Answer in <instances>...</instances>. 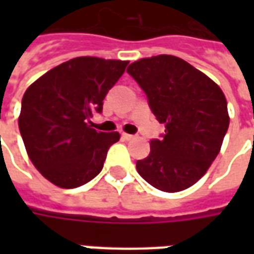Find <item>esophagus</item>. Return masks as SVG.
I'll list each match as a JSON object with an SVG mask.
<instances>
[{"instance_id":"1","label":"esophagus","mask_w":254,"mask_h":254,"mask_svg":"<svg viewBox=\"0 0 254 254\" xmlns=\"http://www.w3.org/2000/svg\"><path fill=\"white\" fill-rule=\"evenodd\" d=\"M122 138L124 140H132V138H134V136L133 134H127V133H122Z\"/></svg>"}]
</instances>
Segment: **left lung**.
I'll use <instances>...</instances> for the list:
<instances>
[{"label": "left lung", "mask_w": 254, "mask_h": 254, "mask_svg": "<svg viewBox=\"0 0 254 254\" xmlns=\"http://www.w3.org/2000/svg\"><path fill=\"white\" fill-rule=\"evenodd\" d=\"M127 72L166 127L160 138L149 141L148 156L136 162L138 174L163 191L191 187L218 156L229 129L222 89L190 64L167 54L138 60Z\"/></svg>", "instance_id": "8db88e82"}]
</instances>
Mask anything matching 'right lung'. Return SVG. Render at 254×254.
I'll return each instance as SVG.
<instances>
[{
	"label": "right lung",
	"instance_id": "obj_1",
	"mask_svg": "<svg viewBox=\"0 0 254 254\" xmlns=\"http://www.w3.org/2000/svg\"><path fill=\"white\" fill-rule=\"evenodd\" d=\"M127 61L78 57L53 67L31 84L21 100L20 134L41 174L65 189L81 187L103 169L118 132H99L91 118L103 110L109 89Z\"/></svg>",
	"mask_w": 254,
	"mask_h": 254
}]
</instances>
